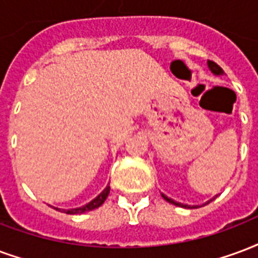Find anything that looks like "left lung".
<instances>
[{"label":"left lung","mask_w":258,"mask_h":258,"mask_svg":"<svg viewBox=\"0 0 258 258\" xmlns=\"http://www.w3.org/2000/svg\"><path fill=\"white\" fill-rule=\"evenodd\" d=\"M208 68L211 70V72L213 74V75L216 76H221L224 75V71L221 70L220 67L217 66L216 62H213V61H208ZM161 197L165 200V201H168L169 204H173V205H176V207H180V208H187V209H192V208H198V205H187V204H182V202H176L175 200H172V198L167 197L165 194H161ZM215 200V198H213ZM213 200H209V201H207L204 205H207V204H209L211 201H213Z\"/></svg>","instance_id":"left-lung-1"}]
</instances>
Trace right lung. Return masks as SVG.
I'll use <instances>...</instances> for the list:
<instances>
[{"label":"right lung","instance_id":"add662e5","mask_svg":"<svg viewBox=\"0 0 258 258\" xmlns=\"http://www.w3.org/2000/svg\"><path fill=\"white\" fill-rule=\"evenodd\" d=\"M109 191H110V187L109 184L106 186V187L102 190V191L94 198V200H91L89 204H86L83 207H79V208H72V209H60V208H54L56 211H61L64 212V213H68V215H81V213H85V212H89V211H93L95 208L101 207L102 204L105 202L106 197L109 196Z\"/></svg>","mask_w":258,"mask_h":258}]
</instances>
